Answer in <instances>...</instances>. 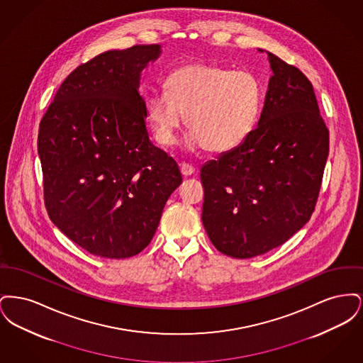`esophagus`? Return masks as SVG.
I'll return each instance as SVG.
<instances>
[{"instance_id": "obj_1", "label": "esophagus", "mask_w": 363, "mask_h": 363, "mask_svg": "<svg viewBox=\"0 0 363 363\" xmlns=\"http://www.w3.org/2000/svg\"><path fill=\"white\" fill-rule=\"evenodd\" d=\"M179 169H181V174L184 177H190V175H193V173H194V169L190 164H186V163H182L179 166Z\"/></svg>"}]
</instances>
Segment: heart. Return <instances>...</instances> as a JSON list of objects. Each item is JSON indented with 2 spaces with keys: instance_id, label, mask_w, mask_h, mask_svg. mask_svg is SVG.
<instances>
[{
  "instance_id": "obj_1",
  "label": "heart",
  "mask_w": 363,
  "mask_h": 363,
  "mask_svg": "<svg viewBox=\"0 0 363 363\" xmlns=\"http://www.w3.org/2000/svg\"><path fill=\"white\" fill-rule=\"evenodd\" d=\"M262 102L264 91L255 73L193 62L172 72L166 92L150 96L148 118L157 143L164 147L175 143L186 116L190 133L185 147L225 154L252 135Z\"/></svg>"
}]
</instances>
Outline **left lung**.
<instances>
[{
  "label": "left lung",
  "mask_w": 363,
  "mask_h": 363,
  "mask_svg": "<svg viewBox=\"0 0 363 363\" xmlns=\"http://www.w3.org/2000/svg\"><path fill=\"white\" fill-rule=\"evenodd\" d=\"M267 54L274 74L257 126L200 174L203 225L212 245L234 259L264 255L309 222L328 157L329 132L311 82Z\"/></svg>",
  "instance_id": "left-lung-1"
}]
</instances>
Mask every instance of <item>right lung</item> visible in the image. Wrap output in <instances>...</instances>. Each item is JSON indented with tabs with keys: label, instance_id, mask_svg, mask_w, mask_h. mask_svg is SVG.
<instances>
[{
	"label": "right lung",
	"instance_id": "1",
	"mask_svg": "<svg viewBox=\"0 0 363 363\" xmlns=\"http://www.w3.org/2000/svg\"><path fill=\"white\" fill-rule=\"evenodd\" d=\"M160 45L102 52L73 70L39 125L38 154L52 223L91 255L136 256L182 177L145 126L141 74Z\"/></svg>",
	"mask_w": 363,
	"mask_h": 363
}]
</instances>
